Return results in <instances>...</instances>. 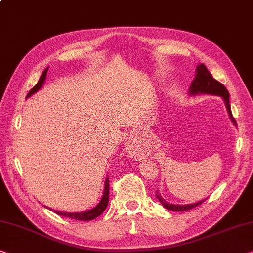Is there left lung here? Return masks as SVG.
Listing matches in <instances>:
<instances>
[{
    "instance_id": "obj_1",
    "label": "left lung",
    "mask_w": 253,
    "mask_h": 253,
    "mask_svg": "<svg viewBox=\"0 0 253 253\" xmlns=\"http://www.w3.org/2000/svg\"><path fill=\"white\" fill-rule=\"evenodd\" d=\"M190 93L191 94H197V93H208V94H215V95H220L223 97L224 101H225V105L227 108L228 114H230L231 119L233 120V123L236 124L235 119L232 116L231 111V105H230V94H228V91L225 86L223 85L222 83L218 82L217 80L213 78V75L211 74V72L207 70V67L204 65V64H199L197 66V74H196V78L191 83L190 86ZM156 197L161 202L162 205L169 211H189L191 208L200 205V204L204 203V200H200V202L196 204H191V205H172V204L167 203L164 200L161 195H159L156 192Z\"/></svg>"
}]
</instances>
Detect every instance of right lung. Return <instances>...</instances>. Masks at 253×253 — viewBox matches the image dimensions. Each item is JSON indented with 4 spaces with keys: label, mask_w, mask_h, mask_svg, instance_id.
Segmentation results:
<instances>
[{
    "label": "right lung",
    "mask_w": 253,
    "mask_h": 253,
    "mask_svg": "<svg viewBox=\"0 0 253 253\" xmlns=\"http://www.w3.org/2000/svg\"><path fill=\"white\" fill-rule=\"evenodd\" d=\"M47 71H48V69H46L42 72V76H40L38 83L36 84L33 89L29 91V93L27 94V98L30 97L31 94H34L35 92H37L40 87L42 86L43 82H45L46 75H47ZM105 184H106L105 194H103V196H102L101 202H100L94 208H92V210L84 211V213H63V211H54L56 214L64 216V217H69V218H73V219H78V220H92V219L97 218L98 216H100L103 213V211H105L106 207L108 205V202H109V178L106 179Z\"/></svg>",
    "instance_id": "obj_1"
}]
</instances>
